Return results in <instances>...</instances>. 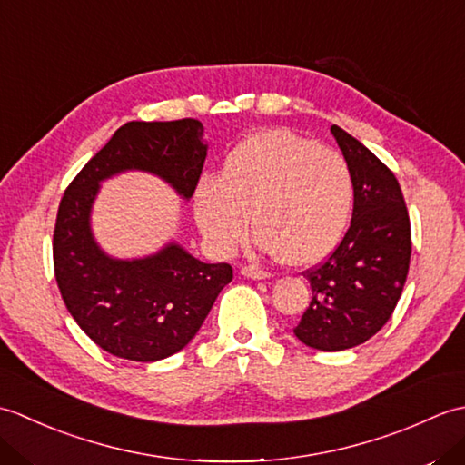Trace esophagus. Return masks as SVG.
<instances>
[{
    "label": "esophagus",
    "instance_id": "obj_1",
    "mask_svg": "<svg viewBox=\"0 0 465 465\" xmlns=\"http://www.w3.org/2000/svg\"><path fill=\"white\" fill-rule=\"evenodd\" d=\"M242 275L252 280H265L270 278V272L258 268V265H242Z\"/></svg>",
    "mask_w": 465,
    "mask_h": 465
}]
</instances>
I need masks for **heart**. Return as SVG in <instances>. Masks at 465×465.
Here are the masks:
<instances>
[{
  "label": "heart",
  "instance_id": "b5f03b06",
  "mask_svg": "<svg viewBox=\"0 0 465 465\" xmlns=\"http://www.w3.org/2000/svg\"><path fill=\"white\" fill-rule=\"evenodd\" d=\"M193 210L217 252H232L252 222L262 250L285 265H310L348 227L353 175L338 152L288 130H263L227 153L220 175L197 182Z\"/></svg>",
  "mask_w": 465,
  "mask_h": 465
}]
</instances>
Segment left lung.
<instances>
[{
  "label": "left lung",
  "instance_id": "8db88e82",
  "mask_svg": "<svg viewBox=\"0 0 465 465\" xmlns=\"http://www.w3.org/2000/svg\"><path fill=\"white\" fill-rule=\"evenodd\" d=\"M331 134L353 175V217L328 258L303 272L312 300L298 340L322 351L368 341L396 310L411 258V227L396 175L341 127Z\"/></svg>",
  "mask_w": 465,
  "mask_h": 465
}]
</instances>
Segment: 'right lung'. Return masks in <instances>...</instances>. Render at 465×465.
Here are the masks:
<instances>
[{"mask_svg": "<svg viewBox=\"0 0 465 465\" xmlns=\"http://www.w3.org/2000/svg\"><path fill=\"white\" fill-rule=\"evenodd\" d=\"M202 122H127L67 185L54 230V272L67 312L107 353L157 361L185 348L233 280L230 263H203L180 245L143 260L105 255L92 238L90 212L105 177L143 170L185 200L200 182L207 147Z\"/></svg>", "mask_w": 465, "mask_h": 465, "instance_id": "1", "label": "right lung"}]
</instances>
